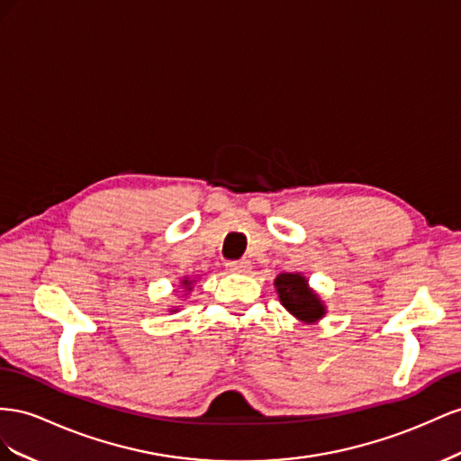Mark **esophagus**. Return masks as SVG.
I'll list each match as a JSON object with an SVG mask.
<instances>
[{"mask_svg":"<svg viewBox=\"0 0 461 461\" xmlns=\"http://www.w3.org/2000/svg\"><path fill=\"white\" fill-rule=\"evenodd\" d=\"M226 268L230 272H247L249 268H251V262L241 258V260H228L226 262Z\"/></svg>","mask_w":461,"mask_h":461,"instance_id":"obj_1","label":"esophagus"}]
</instances>
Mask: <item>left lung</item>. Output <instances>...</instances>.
Here are the masks:
<instances>
[{"label":"left lung","instance_id":"8db88e82","mask_svg":"<svg viewBox=\"0 0 461 461\" xmlns=\"http://www.w3.org/2000/svg\"><path fill=\"white\" fill-rule=\"evenodd\" d=\"M274 285H276V289H278L282 305L289 312L295 314L299 321L314 322L324 314V307L321 303V299L311 292L303 276L280 274L278 278H276Z\"/></svg>","mask_w":461,"mask_h":461}]
</instances>
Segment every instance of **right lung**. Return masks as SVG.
Segmentation results:
<instances>
[{
  "instance_id": "right-lung-1",
  "label": "right lung",
  "mask_w": 461,
  "mask_h": 461,
  "mask_svg": "<svg viewBox=\"0 0 461 461\" xmlns=\"http://www.w3.org/2000/svg\"><path fill=\"white\" fill-rule=\"evenodd\" d=\"M191 280H183V285H185V289H191Z\"/></svg>"
}]
</instances>
